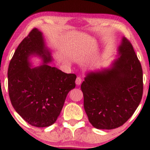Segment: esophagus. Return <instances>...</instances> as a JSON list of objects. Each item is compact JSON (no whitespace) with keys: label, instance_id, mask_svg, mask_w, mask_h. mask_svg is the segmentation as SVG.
Instances as JSON below:
<instances>
[{"label":"esophagus","instance_id":"obj_1","mask_svg":"<svg viewBox=\"0 0 150 150\" xmlns=\"http://www.w3.org/2000/svg\"><path fill=\"white\" fill-rule=\"evenodd\" d=\"M82 82V79L81 78H80V77H78V78H76V80H75V83H76V85H78V86H79L81 83Z\"/></svg>","mask_w":150,"mask_h":150}]
</instances>
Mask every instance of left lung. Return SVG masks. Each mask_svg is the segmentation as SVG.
Segmentation results:
<instances>
[{"mask_svg":"<svg viewBox=\"0 0 150 150\" xmlns=\"http://www.w3.org/2000/svg\"><path fill=\"white\" fill-rule=\"evenodd\" d=\"M108 68L89 71L82 83L83 107L96 129H112L133 115L143 95V71L132 44L123 37Z\"/></svg>","mask_w":150,"mask_h":150,"instance_id":"obj_1","label":"left lung"}]
</instances>
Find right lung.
<instances>
[{"label": "right lung", "mask_w": 150, "mask_h": 150, "mask_svg": "<svg viewBox=\"0 0 150 150\" xmlns=\"http://www.w3.org/2000/svg\"><path fill=\"white\" fill-rule=\"evenodd\" d=\"M42 64L32 67L30 58ZM53 61L43 33L33 29L15 50L8 69V89L12 107L24 121L36 127L56 121L67 94L75 87V74H67L48 64Z\"/></svg>", "instance_id": "add662e5"}]
</instances>
